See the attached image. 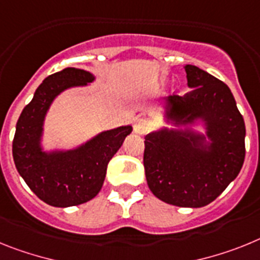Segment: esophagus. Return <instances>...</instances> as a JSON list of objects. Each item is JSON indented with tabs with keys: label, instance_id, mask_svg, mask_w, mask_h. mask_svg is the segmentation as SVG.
Instances as JSON below:
<instances>
[{
	"label": "esophagus",
	"instance_id": "esophagus-1",
	"mask_svg": "<svg viewBox=\"0 0 260 260\" xmlns=\"http://www.w3.org/2000/svg\"><path fill=\"white\" fill-rule=\"evenodd\" d=\"M149 129H150V123H149V120H146V119H137L135 125H133V131H135V133H137V135H144V133L148 132Z\"/></svg>",
	"mask_w": 260,
	"mask_h": 260
}]
</instances>
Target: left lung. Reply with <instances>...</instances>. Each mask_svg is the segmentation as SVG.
Wrapping results in <instances>:
<instances>
[{
    "mask_svg": "<svg viewBox=\"0 0 260 260\" xmlns=\"http://www.w3.org/2000/svg\"><path fill=\"white\" fill-rule=\"evenodd\" d=\"M184 95L165 99L168 123L145 136L144 168L154 196L168 204L200 208L233 182L245 161V121L222 81L195 65L184 67ZM202 121L206 135L189 127Z\"/></svg>",
    "mask_w": 260,
    "mask_h": 260,
    "instance_id": "1",
    "label": "left lung"
}]
</instances>
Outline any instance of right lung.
<instances>
[{
	"instance_id": "right-lung-1",
	"label": "right lung",
	"mask_w": 260,
	"mask_h": 260,
	"mask_svg": "<svg viewBox=\"0 0 260 260\" xmlns=\"http://www.w3.org/2000/svg\"><path fill=\"white\" fill-rule=\"evenodd\" d=\"M94 74L65 68L51 74L36 89L17 121L13 158L18 173L40 200L52 207H73L95 198L106 178L107 165L132 132L131 125L105 131L71 150L44 152L42 146L44 119L58 94L86 86Z\"/></svg>"
}]
</instances>
